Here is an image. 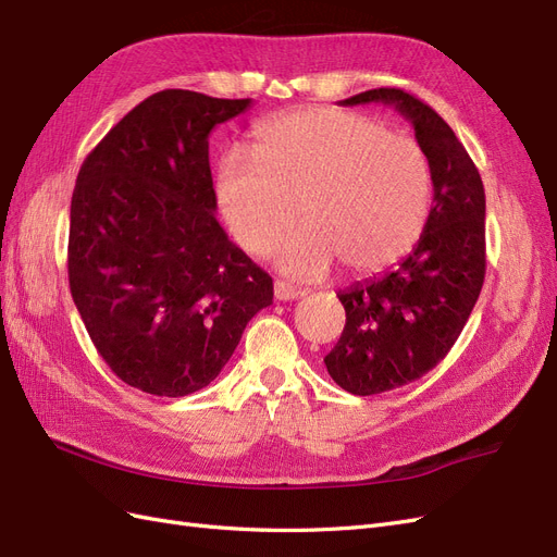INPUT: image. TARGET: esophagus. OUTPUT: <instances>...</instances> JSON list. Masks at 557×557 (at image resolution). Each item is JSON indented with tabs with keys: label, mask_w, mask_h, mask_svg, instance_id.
<instances>
[{
	"label": "esophagus",
	"mask_w": 557,
	"mask_h": 557,
	"mask_svg": "<svg viewBox=\"0 0 557 557\" xmlns=\"http://www.w3.org/2000/svg\"><path fill=\"white\" fill-rule=\"evenodd\" d=\"M273 292H275V298H277V300H294V298H300V296H304V292L289 287V284H287V282H282V280H277V282H275Z\"/></svg>",
	"instance_id": "obj_1"
}]
</instances>
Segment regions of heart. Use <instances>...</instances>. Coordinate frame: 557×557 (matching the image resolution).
<instances>
[{
  "mask_svg": "<svg viewBox=\"0 0 557 557\" xmlns=\"http://www.w3.org/2000/svg\"><path fill=\"white\" fill-rule=\"evenodd\" d=\"M214 196L233 240L263 257L296 221L306 228L277 251L294 280L333 263L349 275L383 273L416 247L432 208V165L412 137L357 111L312 107L265 121L253 158L231 151Z\"/></svg>",
  "mask_w": 557,
  "mask_h": 557,
  "instance_id": "b5f03b06",
  "label": "heart"
}]
</instances>
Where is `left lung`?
Returning <instances> with one entry per match:
<instances>
[{
	"label": "left lung",
	"instance_id": "left-lung-1",
	"mask_svg": "<svg viewBox=\"0 0 557 557\" xmlns=\"http://www.w3.org/2000/svg\"><path fill=\"white\" fill-rule=\"evenodd\" d=\"M383 102L410 121L432 165L434 205L418 245L385 275L338 292L345 329L324 357L333 383L371 396L412 383L450 352L485 280V190L450 125L401 88L341 104Z\"/></svg>",
	"mask_w": 557,
	"mask_h": 557
}]
</instances>
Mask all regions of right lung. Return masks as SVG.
<instances>
[{"mask_svg":"<svg viewBox=\"0 0 557 557\" xmlns=\"http://www.w3.org/2000/svg\"><path fill=\"white\" fill-rule=\"evenodd\" d=\"M251 107L170 88L128 111L78 170L70 289L125 385L186 396L226 367L273 277L216 221L210 133Z\"/></svg>","mask_w":557,"mask_h":557,"instance_id":"1","label":"right lung"}]
</instances>
